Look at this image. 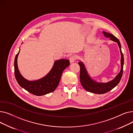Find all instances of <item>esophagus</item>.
Returning a JSON list of instances; mask_svg holds the SVG:
<instances>
[{
	"mask_svg": "<svg viewBox=\"0 0 133 133\" xmlns=\"http://www.w3.org/2000/svg\"><path fill=\"white\" fill-rule=\"evenodd\" d=\"M76 59H77V57L75 55H72L71 56L70 58H69V61H70L71 63L74 62Z\"/></svg>",
	"mask_w": 133,
	"mask_h": 133,
	"instance_id": "34e87169",
	"label": "esophagus"
}]
</instances>
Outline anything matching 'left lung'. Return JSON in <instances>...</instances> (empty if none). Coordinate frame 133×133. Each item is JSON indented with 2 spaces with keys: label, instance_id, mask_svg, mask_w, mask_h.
I'll return each mask as SVG.
<instances>
[{
  "label": "left lung",
  "instance_id": "obj_1",
  "mask_svg": "<svg viewBox=\"0 0 133 133\" xmlns=\"http://www.w3.org/2000/svg\"><path fill=\"white\" fill-rule=\"evenodd\" d=\"M104 36L107 38H109L110 40H113L117 43L118 47L120 48V51L121 55V68L120 73H118L114 79L109 81L107 83H99L91 79L88 75L86 69L82 62H78L80 67V80L83 87L88 92L93 93L95 94H104L106 93L110 90L114 88L121 80L123 73V68L124 64V58L123 53L121 51V47L120 41L118 39L114 36L112 34H110L106 32H103Z\"/></svg>",
  "mask_w": 133,
  "mask_h": 133
}]
</instances>
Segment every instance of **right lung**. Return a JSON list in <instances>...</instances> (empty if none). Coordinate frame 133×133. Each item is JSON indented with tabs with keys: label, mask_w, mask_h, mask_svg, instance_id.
<instances>
[{
	"label": "right lung",
	"mask_w": 133,
	"mask_h": 133,
	"mask_svg": "<svg viewBox=\"0 0 133 133\" xmlns=\"http://www.w3.org/2000/svg\"><path fill=\"white\" fill-rule=\"evenodd\" d=\"M19 51L16 56L14 63L15 77L18 84L29 93L37 96H41L54 91L59 85L63 71L70 64L69 61L66 59L56 61L51 71L45 77L30 81L25 79L18 69L17 58Z\"/></svg>",
	"instance_id": "obj_1"
}]
</instances>
